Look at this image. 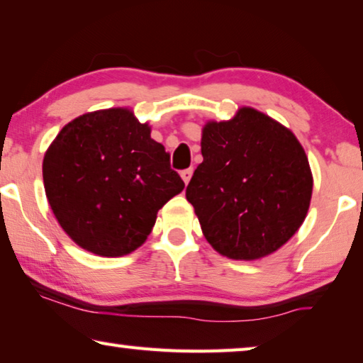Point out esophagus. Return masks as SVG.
<instances>
[{
    "mask_svg": "<svg viewBox=\"0 0 363 363\" xmlns=\"http://www.w3.org/2000/svg\"><path fill=\"white\" fill-rule=\"evenodd\" d=\"M182 180L185 182V185H188L189 183V180H191V175H193V169H186V170H183L182 172Z\"/></svg>",
    "mask_w": 363,
    "mask_h": 363,
    "instance_id": "esophagus-1",
    "label": "esophagus"
}]
</instances>
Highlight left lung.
Here are the masks:
<instances>
[{"label":"left lung","mask_w":363,"mask_h":363,"mask_svg":"<svg viewBox=\"0 0 363 363\" xmlns=\"http://www.w3.org/2000/svg\"><path fill=\"white\" fill-rule=\"evenodd\" d=\"M203 162L186 188L206 240L230 259L277 252L308 213L313 175L294 133L253 107L230 120H208Z\"/></svg>","instance_id":"8db88e82"}]
</instances>
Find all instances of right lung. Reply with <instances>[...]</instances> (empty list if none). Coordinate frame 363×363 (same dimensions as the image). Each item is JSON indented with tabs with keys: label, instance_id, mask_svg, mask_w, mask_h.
I'll return each mask as SVG.
<instances>
[{
	"label": "right lung",
	"instance_id": "add662e5",
	"mask_svg": "<svg viewBox=\"0 0 363 363\" xmlns=\"http://www.w3.org/2000/svg\"><path fill=\"white\" fill-rule=\"evenodd\" d=\"M42 172L61 228L77 247L107 258L141 247L159 209L185 188L147 121L128 107L71 120L48 146Z\"/></svg>",
	"mask_w": 363,
	"mask_h": 363
}]
</instances>
